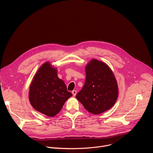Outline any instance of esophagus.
I'll use <instances>...</instances> for the list:
<instances>
[{
	"mask_svg": "<svg viewBox=\"0 0 153 153\" xmlns=\"http://www.w3.org/2000/svg\"><path fill=\"white\" fill-rule=\"evenodd\" d=\"M72 94H73V95L74 96H76V95L77 94V91H76V90H73V91H72Z\"/></svg>",
	"mask_w": 153,
	"mask_h": 153,
	"instance_id": "34e87169",
	"label": "esophagus"
}]
</instances>
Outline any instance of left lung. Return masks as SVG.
Wrapping results in <instances>:
<instances>
[{
  "mask_svg": "<svg viewBox=\"0 0 153 153\" xmlns=\"http://www.w3.org/2000/svg\"><path fill=\"white\" fill-rule=\"evenodd\" d=\"M86 79L76 97L90 113L100 114L111 108L118 97L117 81L106 64L93 59L86 65Z\"/></svg>",
  "mask_w": 153,
  "mask_h": 153,
  "instance_id": "left-lung-1",
  "label": "left lung"
}]
</instances>
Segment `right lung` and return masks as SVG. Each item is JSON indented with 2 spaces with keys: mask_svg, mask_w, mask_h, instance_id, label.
<instances>
[{
  "mask_svg": "<svg viewBox=\"0 0 153 153\" xmlns=\"http://www.w3.org/2000/svg\"><path fill=\"white\" fill-rule=\"evenodd\" d=\"M71 96L64 82L57 77V70L48 62L42 65L30 85L29 100L32 106L43 114L53 117Z\"/></svg>",
  "mask_w": 153,
  "mask_h": 153,
  "instance_id": "add662e5",
  "label": "right lung"
}]
</instances>
